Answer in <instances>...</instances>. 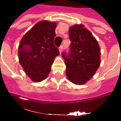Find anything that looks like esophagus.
Segmentation results:
<instances>
[{"label": "esophagus", "instance_id": "1", "mask_svg": "<svg viewBox=\"0 0 121 121\" xmlns=\"http://www.w3.org/2000/svg\"><path fill=\"white\" fill-rule=\"evenodd\" d=\"M62 49H63V45H60L59 48V52H60V53H61V52H62Z\"/></svg>", "mask_w": 121, "mask_h": 121}]
</instances>
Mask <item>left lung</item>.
Here are the masks:
<instances>
[{
    "label": "left lung",
    "instance_id": "left-lung-1",
    "mask_svg": "<svg viewBox=\"0 0 121 121\" xmlns=\"http://www.w3.org/2000/svg\"><path fill=\"white\" fill-rule=\"evenodd\" d=\"M70 52L62 53L66 66L68 79L76 85H83L93 77L100 63V49L96 39L82 25L69 28Z\"/></svg>",
    "mask_w": 121,
    "mask_h": 121
}]
</instances>
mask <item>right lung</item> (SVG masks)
<instances>
[{"instance_id": "1", "label": "right lung", "mask_w": 121, "mask_h": 121, "mask_svg": "<svg viewBox=\"0 0 121 121\" xmlns=\"http://www.w3.org/2000/svg\"><path fill=\"white\" fill-rule=\"evenodd\" d=\"M56 22L42 21L36 23L22 38L18 59L28 77L34 82L47 77L59 51L54 44Z\"/></svg>"}]
</instances>
